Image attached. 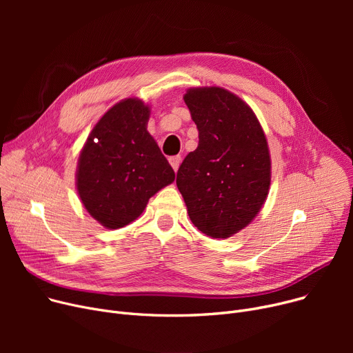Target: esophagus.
Returning <instances> with one entry per match:
<instances>
[{"label":"esophagus","mask_w":353,"mask_h":353,"mask_svg":"<svg viewBox=\"0 0 353 353\" xmlns=\"http://www.w3.org/2000/svg\"><path fill=\"white\" fill-rule=\"evenodd\" d=\"M169 161H170V164L173 167V170L177 172L179 170V165H180V161H181V157L180 156H173V157L169 159Z\"/></svg>","instance_id":"1"}]
</instances>
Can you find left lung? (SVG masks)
Listing matches in <instances>:
<instances>
[{
	"instance_id": "8db88e82",
	"label": "left lung",
	"mask_w": 353,
	"mask_h": 353,
	"mask_svg": "<svg viewBox=\"0 0 353 353\" xmlns=\"http://www.w3.org/2000/svg\"><path fill=\"white\" fill-rule=\"evenodd\" d=\"M199 130V145L183 160L177 188L193 225L226 239L261 212L270 188V154L253 110L221 87L189 88L184 94Z\"/></svg>"
}]
</instances>
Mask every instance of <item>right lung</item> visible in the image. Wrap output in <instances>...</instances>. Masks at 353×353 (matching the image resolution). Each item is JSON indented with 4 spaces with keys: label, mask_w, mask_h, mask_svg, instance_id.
Listing matches in <instances>:
<instances>
[{
    "label": "right lung",
    "mask_w": 353,
    "mask_h": 353,
    "mask_svg": "<svg viewBox=\"0 0 353 353\" xmlns=\"http://www.w3.org/2000/svg\"><path fill=\"white\" fill-rule=\"evenodd\" d=\"M150 108L139 99L114 104L92 128L79 157L76 184L85 210L107 229L134 221L174 172L147 132Z\"/></svg>",
    "instance_id": "1"
}]
</instances>
